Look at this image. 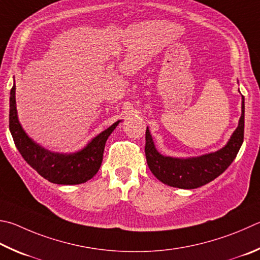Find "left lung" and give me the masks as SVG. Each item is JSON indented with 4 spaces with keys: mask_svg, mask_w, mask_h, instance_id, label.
I'll return each instance as SVG.
<instances>
[{
    "mask_svg": "<svg viewBox=\"0 0 260 260\" xmlns=\"http://www.w3.org/2000/svg\"><path fill=\"white\" fill-rule=\"evenodd\" d=\"M243 136L244 98L242 96V114L239 126L223 149L197 158L165 157L155 150L152 138L146 127L144 149L146 162L153 175L167 185L179 188H197L211 182L228 169L241 148Z\"/></svg>",
    "mask_w": 260,
    "mask_h": 260,
    "instance_id": "left-lung-1",
    "label": "left lung"
}]
</instances>
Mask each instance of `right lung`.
<instances>
[{
  "instance_id": "right-lung-1",
  "label": "right lung",
  "mask_w": 260,
  "mask_h": 260,
  "mask_svg": "<svg viewBox=\"0 0 260 260\" xmlns=\"http://www.w3.org/2000/svg\"><path fill=\"white\" fill-rule=\"evenodd\" d=\"M118 124L119 120L103 131L76 153L50 152L28 138L19 124L16 108V84H13L11 88L9 128L13 141L27 164L51 183L74 185L91 179L100 169L106 142Z\"/></svg>"
}]
</instances>
